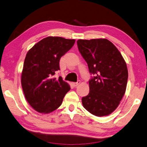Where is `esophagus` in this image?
Instances as JSON below:
<instances>
[{"label": "esophagus", "mask_w": 147, "mask_h": 147, "mask_svg": "<svg viewBox=\"0 0 147 147\" xmlns=\"http://www.w3.org/2000/svg\"><path fill=\"white\" fill-rule=\"evenodd\" d=\"M80 83H81L80 81H78V82H76V83H72V84H73L74 86L76 87V86H78L79 84H80Z\"/></svg>", "instance_id": "34e87169"}]
</instances>
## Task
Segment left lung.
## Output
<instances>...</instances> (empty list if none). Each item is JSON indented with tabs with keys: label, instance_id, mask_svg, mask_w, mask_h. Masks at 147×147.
Masks as SVG:
<instances>
[{
	"label": "left lung",
	"instance_id": "obj_1",
	"mask_svg": "<svg viewBox=\"0 0 147 147\" xmlns=\"http://www.w3.org/2000/svg\"><path fill=\"white\" fill-rule=\"evenodd\" d=\"M79 51L94 77L89 81L90 92L82 98L84 109L97 117L109 115L119 106L128 80L125 59L107 38L77 41Z\"/></svg>",
	"mask_w": 147,
	"mask_h": 147
}]
</instances>
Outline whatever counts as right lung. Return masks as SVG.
<instances>
[{
  "mask_svg": "<svg viewBox=\"0 0 147 147\" xmlns=\"http://www.w3.org/2000/svg\"><path fill=\"white\" fill-rule=\"evenodd\" d=\"M75 39L47 37L28 51L21 75V85L30 105L41 114H49L61 106L70 86L61 77L53 78L60 70V59L70 50Z\"/></svg>",
  "mask_w": 147,
  "mask_h": 147,
  "instance_id": "obj_1",
  "label": "right lung"
}]
</instances>
